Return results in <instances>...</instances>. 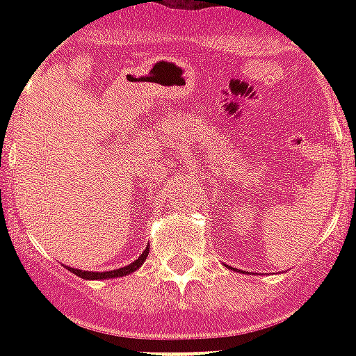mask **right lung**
Returning <instances> with one entry per match:
<instances>
[{"label":"right lung","mask_w":356,"mask_h":356,"mask_svg":"<svg viewBox=\"0 0 356 356\" xmlns=\"http://www.w3.org/2000/svg\"><path fill=\"white\" fill-rule=\"evenodd\" d=\"M147 253H149V248L145 249L144 253L140 254L138 259L134 260V262H131L129 266H125V268H120V270H113V271H83V270H75V268H68L72 273H75L77 277H81V279H113V277H123L127 275V273H133L134 270H138L140 266H142V262L145 260V257H147Z\"/></svg>","instance_id":"add662e5"}]
</instances>
